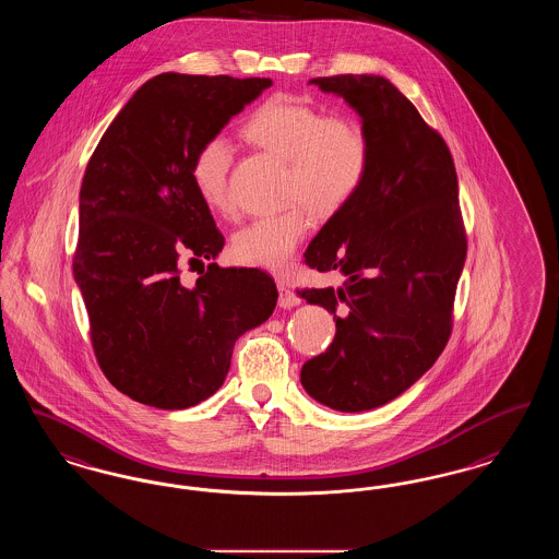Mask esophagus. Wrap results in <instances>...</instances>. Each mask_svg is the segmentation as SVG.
I'll return each mask as SVG.
<instances>
[{
	"label": "esophagus",
	"mask_w": 559,
	"mask_h": 559,
	"mask_svg": "<svg viewBox=\"0 0 559 559\" xmlns=\"http://www.w3.org/2000/svg\"><path fill=\"white\" fill-rule=\"evenodd\" d=\"M299 295L295 293V290H290L285 283H278V306L281 308H295V306H299Z\"/></svg>",
	"instance_id": "obj_1"
}]
</instances>
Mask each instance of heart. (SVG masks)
I'll list each match as a JSON object with an SVG mask.
<instances>
[{"label": "heart", "mask_w": 559, "mask_h": 559, "mask_svg": "<svg viewBox=\"0 0 559 559\" xmlns=\"http://www.w3.org/2000/svg\"><path fill=\"white\" fill-rule=\"evenodd\" d=\"M243 133L258 147L287 162V210L255 218L241 226L230 251L237 262L258 269H287L304 237L318 216H333L358 195L366 182L372 145L358 120L341 114L320 112L316 106L290 97L272 95L243 124ZM230 145L214 134L198 145L189 177L200 200L218 214H233L228 191Z\"/></svg>", "instance_id": "1"}]
</instances>
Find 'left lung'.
<instances>
[{
  "mask_svg": "<svg viewBox=\"0 0 559 559\" xmlns=\"http://www.w3.org/2000/svg\"><path fill=\"white\" fill-rule=\"evenodd\" d=\"M361 118L372 162L358 195L329 218L306 251L341 287L297 290L333 313L329 349L308 359L301 384L336 412H364L400 397L445 349L466 230L457 175L443 136L377 74L310 81Z\"/></svg>",
  "mask_w": 559,
  "mask_h": 559,
  "instance_id": "1",
  "label": "left lung"
}]
</instances>
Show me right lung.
<instances>
[{"mask_svg": "<svg viewBox=\"0 0 559 559\" xmlns=\"http://www.w3.org/2000/svg\"><path fill=\"white\" fill-rule=\"evenodd\" d=\"M272 85L164 72L134 91L91 156L79 198L74 281L99 368L131 400L185 409L223 386L239 336L266 322V272L207 264L182 278L180 253L224 247L189 177L193 152Z\"/></svg>", "mask_w": 559, "mask_h": 559, "instance_id": "right-lung-1", "label": "right lung"}]
</instances>
